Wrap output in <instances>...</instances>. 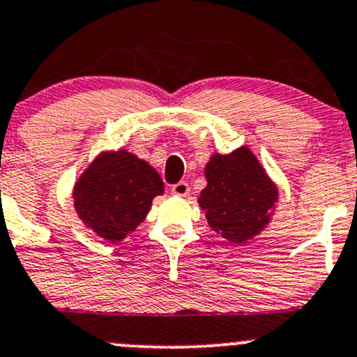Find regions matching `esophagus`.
Wrapping results in <instances>:
<instances>
[{
  "label": "esophagus",
  "instance_id": "obj_1",
  "mask_svg": "<svg viewBox=\"0 0 357 357\" xmlns=\"http://www.w3.org/2000/svg\"><path fill=\"white\" fill-rule=\"evenodd\" d=\"M171 192L174 193V195H178V197H186V195H188V193H190L188 183H185V181L176 183V185H172Z\"/></svg>",
  "mask_w": 357,
  "mask_h": 357
}]
</instances>
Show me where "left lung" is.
I'll return each mask as SVG.
<instances>
[{"label": "left lung", "instance_id": "obj_1", "mask_svg": "<svg viewBox=\"0 0 357 357\" xmlns=\"http://www.w3.org/2000/svg\"><path fill=\"white\" fill-rule=\"evenodd\" d=\"M207 186L199 205L212 231L233 243H247L271 221L280 199L278 185L248 146L212 153L204 169Z\"/></svg>", "mask_w": 357, "mask_h": 357}]
</instances>
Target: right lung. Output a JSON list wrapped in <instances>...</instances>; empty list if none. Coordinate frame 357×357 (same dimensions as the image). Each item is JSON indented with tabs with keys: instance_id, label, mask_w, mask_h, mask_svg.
Segmentation results:
<instances>
[{
	"instance_id": "right-lung-1",
	"label": "right lung",
	"mask_w": 357,
	"mask_h": 357,
	"mask_svg": "<svg viewBox=\"0 0 357 357\" xmlns=\"http://www.w3.org/2000/svg\"><path fill=\"white\" fill-rule=\"evenodd\" d=\"M162 193L164 183L149 162L128 150H103L74 183L72 199L96 236L119 243L145 221Z\"/></svg>"
}]
</instances>
